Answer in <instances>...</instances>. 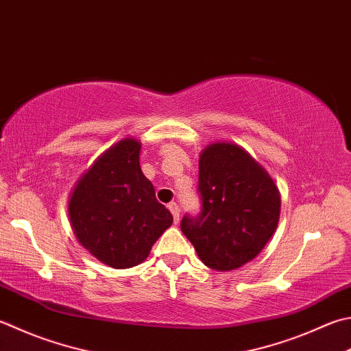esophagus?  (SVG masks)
<instances>
[{"mask_svg": "<svg viewBox=\"0 0 351 351\" xmlns=\"http://www.w3.org/2000/svg\"><path fill=\"white\" fill-rule=\"evenodd\" d=\"M169 210H170L171 215H173L175 223L180 222V205H178L176 202H170V204H169Z\"/></svg>", "mask_w": 351, "mask_h": 351, "instance_id": "obj_1", "label": "esophagus"}]
</instances>
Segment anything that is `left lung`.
<instances>
[{
	"mask_svg": "<svg viewBox=\"0 0 351 351\" xmlns=\"http://www.w3.org/2000/svg\"><path fill=\"white\" fill-rule=\"evenodd\" d=\"M202 211L184 216L181 230L205 266L234 271L256 258L277 230V184L248 150L232 141L208 144L199 155Z\"/></svg>",
	"mask_w": 351,
	"mask_h": 351,
	"instance_id": "left-lung-1",
	"label": "left lung"
}]
</instances>
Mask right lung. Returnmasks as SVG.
Wrapping results in <instances>:
<instances>
[{
    "instance_id": "1",
    "label": "right lung",
    "mask_w": 351,
    "mask_h": 351,
    "mask_svg": "<svg viewBox=\"0 0 351 351\" xmlns=\"http://www.w3.org/2000/svg\"><path fill=\"white\" fill-rule=\"evenodd\" d=\"M141 141L128 136L93 162L68 199L77 242L114 269L143 263L173 222L140 167Z\"/></svg>"
}]
</instances>
